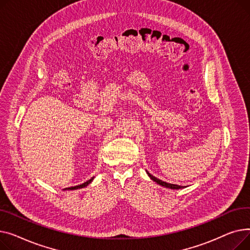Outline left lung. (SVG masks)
I'll return each instance as SVG.
<instances>
[{"label":"left lung","mask_w":250,"mask_h":250,"mask_svg":"<svg viewBox=\"0 0 250 250\" xmlns=\"http://www.w3.org/2000/svg\"><path fill=\"white\" fill-rule=\"evenodd\" d=\"M147 174L149 175V178L152 180V181H154V182H156L158 185H160V186H163V187H167V188H175V189H178V188H184V187H182V186H179V185H173V184H168V183H167V182H164V181H161V180H159V179H157V178H155V177H153L152 174H150L148 171H147Z\"/></svg>","instance_id":"1"}]
</instances>
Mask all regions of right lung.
<instances>
[{
	"label": "right lung",
	"instance_id": "add662e5",
	"mask_svg": "<svg viewBox=\"0 0 250 250\" xmlns=\"http://www.w3.org/2000/svg\"><path fill=\"white\" fill-rule=\"evenodd\" d=\"M94 180V178H92L91 180H89L87 182H85V183H83V184H82V185H79V186H76V187H70V188H67V189H78V188H84V187H86L87 185L89 184H91V182ZM66 189V188H65Z\"/></svg>",
	"mask_w": 250,
	"mask_h": 250
}]
</instances>
